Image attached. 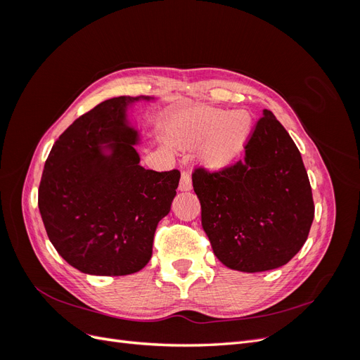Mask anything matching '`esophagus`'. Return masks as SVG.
I'll use <instances>...</instances> for the list:
<instances>
[{"label": "esophagus", "mask_w": 360, "mask_h": 360, "mask_svg": "<svg viewBox=\"0 0 360 360\" xmlns=\"http://www.w3.org/2000/svg\"><path fill=\"white\" fill-rule=\"evenodd\" d=\"M179 189H180L181 192H186V191H191V189H192V179H191V174H189V172H183V174H181Z\"/></svg>", "instance_id": "34e87169"}]
</instances>
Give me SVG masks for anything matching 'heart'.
I'll return each mask as SVG.
<instances>
[{
  "instance_id": "heart-1",
  "label": "heart",
  "mask_w": 360,
  "mask_h": 360,
  "mask_svg": "<svg viewBox=\"0 0 360 360\" xmlns=\"http://www.w3.org/2000/svg\"><path fill=\"white\" fill-rule=\"evenodd\" d=\"M250 123L245 111L226 114L216 108H195L180 118L176 136L183 144H197L207 138L204 159L213 167H222L240 151Z\"/></svg>"
}]
</instances>
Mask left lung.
Segmentation results:
<instances>
[{"label": "left lung", "mask_w": 360, "mask_h": 360, "mask_svg": "<svg viewBox=\"0 0 360 360\" xmlns=\"http://www.w3.org/2000/svg\"><path fill=\"white\" fill-rule=\"evenodd\" d=\"M193 191L201 224L217 259L246 274L287 264L314 221L312 191L300 151L264 110L245 158L219 172L197 169Z\"/></svg>", "instance_id": "8db88e82"}]
</instances>
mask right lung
Wrapping results in <instances>:
<instances>
[{"instance_id": "add662e5", "label": "right lung", "mask_w": 360, "mask_h": 360, "mask_svg": "<svg viewBox=\"0 0 360 360\" xmlns=\"http://www.w3.org/2000/svg\"><path fill=\"white\" fill-rule=\"evenodd\" d=\"M155 101L120 96L99 103L64 130L46 159L41 221L57 252L82 274L132 275L151 258L180 180L177 169L139 165L141 134L129 111Z\"/></svg>"}]
</instances>
